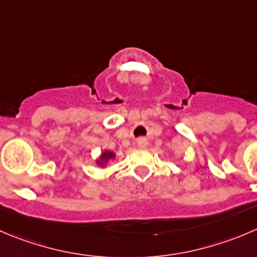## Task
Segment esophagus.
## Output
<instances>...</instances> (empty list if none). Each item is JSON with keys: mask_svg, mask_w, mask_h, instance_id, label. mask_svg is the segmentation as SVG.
I'll return each mask as SVG.
<instances>
[{"mask_svg": "<svg viewBox=\"0 0 257 257\" xmlns=\"http://www.w3.org/2000/svg\"><path fill=\"white\" fill-rule=\"evenodd\" d=\"M147 144H148V141H147L146 138H139L138 139V146L141 147V148H146Z\"/></svg>", "mask_w": 257, "mask_h": 257, "instance_id": "esophagus-1", "label": "esophagus"}]
</instances>
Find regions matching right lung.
I'll list each match as a JSON object with an SVG mask.
<instances>
[{"instance_id": "right-lung-1", "label": "right lung", "mask_w": 257, "mask_h": 257, "mask_svg": "<svg viewBox=\"0 0 257 257\" xmlns=\"http://www.w3.org/2000/svg\"><path fill=\"white\" fill-rule=\"evenodd\" d=\"M114 157V153H111V152H104L103 154H101V159L103 161H108V159H111Z\"/></svg>"}]
</instances>
